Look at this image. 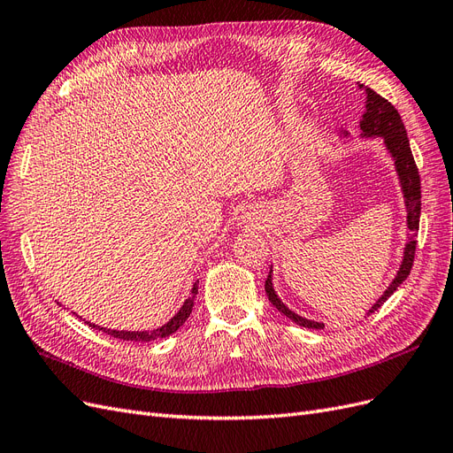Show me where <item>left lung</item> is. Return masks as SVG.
<instances>
[{
	"label": "left lung",
	"mask_w": 453,
	"mask_h": 453,
	"mask_svg": "<svg viewBox=\"0 0 453 453\" xmlns=\"http://www.w3.org/2000/svg\"><path fill=\"white\" fill-rule=\"evenodd\" d=\"M361 90H365L366 100H365V113L363 119L359 122L361 128V138H381L383 145H386L389 157L393 158L395 164V172L396 177H399L401 183V190L404 196V208H406V225H408V242L404 245L403 251V260L401 266L396 270L393 281L389 283V287L383 295L376 300L365 315L374 313L386 300L396 291L406 278L410 270H412L414 265V253H416V234L419 228V213H421V183H419V173H418V166L412 157V150H410V142L406 135V128L403 125V119L399 115V111L386 100L381 98L380 94H376L372 88H368L365 85H357ZM342 138H346L348 132L340 134ZM272 266H270V273L265 281V289H266V296L270 303L273 304V308H278V311H281L285 318H289L293 323L306 326V328H323L325 325L321 321H311L303 318V315L295 313L293 310L287 308L281 298L278 296V293L273 291V283H272Z\"/></svg>",
	"instance_id": "8db88e82"
}]
</instances>
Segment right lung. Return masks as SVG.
I'll return each instance as SVG.
<instances>
[{
	"mask_svg": "<svg viewBox=\"0 0 453 453\" xmlns=\"http://www.w3.org/2000/svg\"><path fill=\"white\" fill-rule=\"evenodd\" d=\"M196 293H198V283L193 285V289H190V295L183 303V306L180 308V311H177L168 323H164L158 328H153V331H115V328H105V326H100V325L90 323V321H85V323L92 328H98V331H102L105 334H111L113 338H120V340L150 342V340H157V338H166V336L173 334L177 328H180L188 319V315H190V311H193V306H195Z\"/></svg>",
	"mask_w": 453,
	"mask_h": 453,
	"instance_id": "add662e5",
	"label": "right lung"
}]
</instances>
